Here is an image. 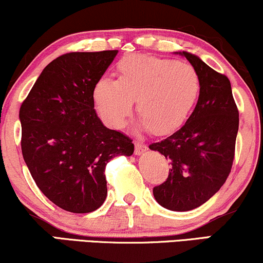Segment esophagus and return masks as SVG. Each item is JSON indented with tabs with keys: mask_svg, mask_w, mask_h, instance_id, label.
Instances as JSON below:
<instances>
[{
	"mask_svg": "<svg viewBox=\"0 0 263 263\" xmlns=\"http://www.w3.org/2000/svg\"><path fill=\"white\" fill-rule=\"evenodd\" d=\"M146 145L142 144L140 141H135V148H134V154L135 155H141L142 152L146 151Z\"/></svg>",
	"mask_w": 263,
	"mask_h": 263,
	"instance_id": "obj_1",
	"label": "esophagus"
}]
</instances>
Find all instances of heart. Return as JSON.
<instances>
[{
	"label": "heart",
	"mask_w": 263,
	"mask_h": 263,
	"mask_svg": "<svg viewBox=\"0 0 263 263\" xmlns=\"http://www.w3.org/2000/svg\"><path fill=\"white\" fill-rule=\"evenodd\" d=\"M200 90L199 73L191 64L134 54L117 64V80L101 78L96 83L93 101L105 123L122 128L137 100L141 125L163 135L184 122Z\"/></svg>",
	"instance_id": "1"
}]
</instances>
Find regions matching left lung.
I'll return each mask as SVG.
<instances>
[{
  "instance_id": "8db88e82",
  "label": "left lung",
  "mask_w": 263,
  "mask_h": 263,
  "mask_svg": "<svg viewBox=\"0 0 263 263\" xmlns=\"http://www.w3.org/2000/svg\"><path fill=\"white\" fill-rule=\"evenodd\" d=\"M199 73L201 90L191 116L179 130L151 150L168 160L166 181L154 187V196L164 209L190 211L210 200L231 173L239 129V111L231 82L197 56L180 52Z\"/></svg>"
}]
</instances>
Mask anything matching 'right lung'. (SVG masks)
Returning a JSON list of instances; mask_svg holds the SVG:
<instances>
[{
	"instance_id": "right-lung-1",
	"label": "right lung",
	"mask_w": 263,
	"mask_h": 263,
	"mask_svg": "<svg viewBox=\"0 0 263 263\" xmlns=\"http://www.w3.org/2000/svg\"><path fill=\"white\" fill-rule=\"evenodd\" d=\"M117 50L69 52L45 67L19 109L22 154L48 200L73 213L99 209L107 196L106 164L134 152L133 140L106 128L93 89Z\"/></svg>"
}]
</instances>
